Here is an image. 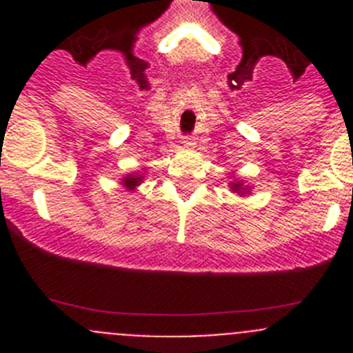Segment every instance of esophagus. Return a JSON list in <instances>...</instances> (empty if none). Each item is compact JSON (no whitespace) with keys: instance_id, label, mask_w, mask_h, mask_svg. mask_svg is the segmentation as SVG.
<instances>
[{"instance_id":"obj_1","label":"esophagus","mask_w":353,"mask_h":353,"mask_svg":"<svg viewBox=\"0 0 353 353\" xmlns=\"http://www.w3.org/2000/svg\"><path fill=\"white\" fill-rule=\"evenodd\" d=\"M183 146H187V148H189V146H192L191 139H185V141H183Z\"/></svg>"}]
</instances>
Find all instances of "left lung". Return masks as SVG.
<instances>
[{
  "label": "left lung",
  "mask_w": 353,
  "mask_h": 353,
  "mask_svg": "<svg viewBox=\"0 0 353 353\" xmlns=\"http://www.w3.org/2000/svg\"><path fill=\"white\" fill-rule=\"evenodd\" d=\"M240 185H242V183H235V185H233V191H235V189H236V191H239Z\"/></svg>",
  "instance_id": "left-lung-1"
}]
</instances>
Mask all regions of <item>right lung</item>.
Here are the masks:
<instances>
[{"label":"right lung","instance_id":"obj_1","mask_svg":"<svg viewBox=\"0 0 353 353\" xmlns=\"http://www.w3.org/2000/svg\"><path fill=\"white\" fill-rule=\"evenodd\" d=\"M139 182H141V176H132V174H130V176H127V179L123 180V183H125L129 189H134V187L138 185Z\"/></svg>","mask_w":353,"mask_h":353}]
</instances>
